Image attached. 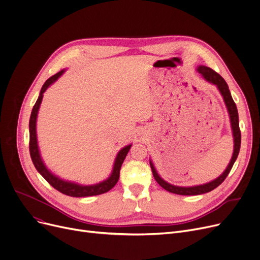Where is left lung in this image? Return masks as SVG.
<instances>
[{"mask_svg": "<svg viewBox=\"0 0 260 260\" xmlns=\"http://www.w3.org/2000/svg\"><path fill=\"white\" fill-rule=\"evenodd\" d=\"M198 72L204 77L207 81L211 82V83L215 84L218 89L220 90L223 100L225 102V105L228 107V111L230 114V118H231V124H232V129H233V135H234V153H233V157L231 159L230 165L228 166L226 170L224 171V173L218 177L217 179H215L214 181L203 184V185H197V186H192V187H181V186H175L172 185L168 182H166L163 179H161L159 175L157 174L153 163L151 162V168H152V172L154 175V178L156 179V181L159 183V185L161 187H163L165 189H167L168 192L173 193V194H177V195H200V194H204L211 192V190L215 189L217 186H219L224 179L228 177L229 173L231 172L232 168H233L234 163L238 157L239 154V149H240V144H241V133H240V128H239V120H238V111L236 104L232 98L229 86L226 84V82L224 81V79L218 74L215 71H213L212 68L207 67V66H199L198 67Z\"/></svg>", "mask_w": 260, "mask_h": 260, "instance_id": "1", "label": "left lung"}]
</instances>
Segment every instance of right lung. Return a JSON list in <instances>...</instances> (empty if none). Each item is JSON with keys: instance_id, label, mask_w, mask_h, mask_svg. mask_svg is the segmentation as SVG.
I'll list each match as a JSON object with an SVG mask.
<instances>
[{"instance_id": "obj_1", "label": "right lung", "mask_w": 260, "mask_h": 260, "mask_svg": "<svg viewBox=\"0 0 260 260\" xmlns=\"http://www.w3.org/2000/svg\"><path fill=\"white\" fill-rule=\"evenodd\" d=\"M63 74V71L59 72L58 74L51 76L49 79L46 80L44 85L41 88L40 95L34 105L32 112L30 115L29 119V153L30 157L32 160V163L37 171L44 177V179L53 187L56 188L59 192H61L64 195L71 196V197H88V196H95V195H101L106 192H108L109 189H112L116 183L119 180V176H120V169L123 161H124L129 148L132 145H127L124 148H122L117 155L116 161H115V166L113 173L109 178L99 184H94V185H88V186H82L76 183L72 182H66L61 179H59L58 177L53 176L44 166V163L41 160L40 154H39V149H38V144H37V134H36V121H37V115L41 102H42L43 98V92L47 89V87L53 83L61 75Z\"/></svg>"}]
</instances>
